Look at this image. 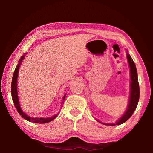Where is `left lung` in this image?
<instances>
[{
	"mask_svg": "<svg viewBox=\"0 0 153 153\" xmlns=\"http://www.w3.org/2000/svg\"><path fill=\"white\" fill-rule=\"evenodd\" d=\"M127 58L129 63V67H130V75H131V88H130V96H129V101L128 108L124 113V115L121 117L116 124L120 125L121 123L129 120L131 117V116L133 115L134 111L136 110L138 105L139 97H140V88L139 83L138 79V73H137L136 65L134 63V61L130 56V55L128 53L127 54ZM106 125L115 126V124L111 123H105Z\"/></svg>",
	"mask_w": 153,
	"mask_h": 153,
	"instance_id": "8db88e82",
	"label": "left lung"
}]
</instances>
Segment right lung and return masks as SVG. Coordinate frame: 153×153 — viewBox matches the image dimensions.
I'll return each mask as SVG.
<instances>
[{
    "instance_id": "right-lung-1",
    "label": "right lung",
    "mask_w": 153,
    "mask_h": 153,
    "mask_svg": "<svg viewBox=\"0 0 153 153\" xmlns=\"http://www.w3.org/2000/svg\"><path fill=\"white\" fill-rule=\"evenodd\" d=\"M24 59V56H22L21 57L20 60H19V63L17 65V66L16 67V68L15 69V71L13 73V78H12V82H11V96H12V99L13 101V103L15 105V108L17 111V112L19 113V115L22 116L23 118H24L25 120H26L27 121H30V122L32 123H48L50 122L52 120H53L55 119L56 115L53 116L51 118H32L30 117V116H28L27 114L24 113L23 112L22 108L20 107L19 105V98H18V96H17V76H18V72H19V68L20 67L21 65V62H22ZM65 95L63 97V100L65 98Z\"/></svg>"
}]
</instances>
